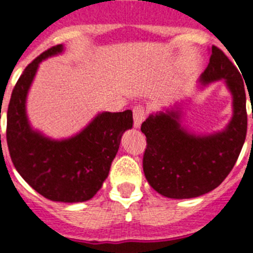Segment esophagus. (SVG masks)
Instances as JSON below:
<instances>
[{"mask_svg": "<svg viewBox=\"0 0 253 253\" xmlns=\"http://www.w3.org/2000/svg\"><path fill=\"white\" fill-rule=\"evenodd\" d=\"M133 116H134V126L135 128H139L140 124L144 122L147 116V110L146 107L142 106V105H138L133 109Z\"/></svg>", "mask_w": 253, "mask_h": 253, "instance_id": "obj_1", "label": "esophagus"}]
</instances>
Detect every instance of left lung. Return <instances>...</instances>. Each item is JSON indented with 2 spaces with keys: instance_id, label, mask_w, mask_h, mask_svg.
<instances>
[{
  "instance_id": "obj_1",
  "label": "left lung",
  "mask_w": 253,
  "mask_h": 253,
  "mask_svg": "<svg viewBox=\"0 0 253 253\" xmlns=\"http://www.w3.org/2000/svg\"><path fill=\"white\" fill-rule=\"evenodd\" d=\"M222 78L233 96V116L223 131L189 133L181 126L178 109L151 114L142 124L140 130L147 138L143 171L161 195L169 199L204 195L222 184L236 165L247 133L245 84L236 66L213 45L200 82L205 86Z\"/></svg>"
}]
</instances>
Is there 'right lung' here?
<instances>
[{
    "mask_svg": "<svg viewBox=\"0 0 253 253\" xmlns=\"http://www.w3.org/2000/svg\"><path fill=\"white\" fill-rule=\"evenodd\" d=\"M63 51L51 46L35 58L20 76L7 110V139L11 161L21 177L51 202L81 203L101 189L122 135L133 126V113H101L75 137L54 140L29 124L26 96L42 60Z\"/></svg>",
    "mask_w": 253,
    "mask_h": 253,
    "instance_id": "right-lung-1",
    "label": "right lung"
}]
</instances>
